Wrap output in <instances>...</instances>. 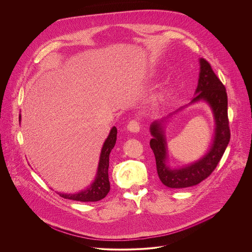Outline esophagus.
Returning <instances> with one entry per match:
<instances>
[{
  "instance_id": "obj_1",
  "label": "esophagus",
  "mask_w": 252,
  "mask_h": 252,
  "mask_svg": "<svg viewBox=\"0 0 252 252\" xmlns=\"http://www.w3.org/2000/svg\"><path fill=\"white\" fill-rule=\"evenodd\" d=\"M127 129L128 131H130L131 133H138L140 131V124L138 122V120L134 119V120H131L127 126Z\"/></svg>"
}]
</instances>
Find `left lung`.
I'll return each instance as SVG.
<instances>
[{
  "mask_svg": "<svg viewBox=\"0 0 252 252\" xmlns=\"http://www.w3.org/2000/svg\"><path fill=\"white\" fill-rule=\"evenodd\" d=\"M199 63L200 73L193 100L188 105L170 113L167 117L152 122L149 128L152 136L149 144L155 156L158 177L164 185L170 188L190 187L206 180L216 169L230 141L228 99L225 86L216 76L208 61L201 58ZM198 101L207 102L213 111L215 119L213 143L207 153L197 161L182 167L173 168L168 164L164 124L172 115Z\"/></svg>",
  "mask_w": 252,
  "mask_h": 252,
  "instance_id": "obj_1",
  "label": "left lung"
}]
</instances>
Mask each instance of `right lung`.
I'll return each instance as SVG.
<instances>
[{"label":"right lung","mask_w":252,"mask_h":252,"mask_svg":"<svg viewBox=\"0 0 252 252\" xmlns=\"http://www.w3.org/2000/svg\"><path fill=\"white\" fill-rule=\"evenodd\" d=\"M21 121V115L19 114V122ZM116 135L117 129L116 127H112L103 144L97 174L93 182L87 186L85 189L73 194L68 193H58L64 199H69L72 201L79 202H97L104 199L108 195L110 190L109 180H108V162H109V153L111 149L114 147L116 143Z\"/></svg>","instance_id":"add662e5"}]
</instances>
